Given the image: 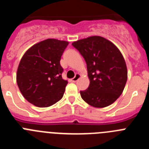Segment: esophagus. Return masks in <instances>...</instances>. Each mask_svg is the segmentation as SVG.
Listing matches in <instances>:
<instances>
[{"label":"esophagus","mask_w":149,"mask_h":149,"mask_svg":"<svg viewBox=\"0 0 149 149\" xmlns=\"http://www.w3.org/2000/svg\"><path fill=\"white\" fill-rule=\"evenodd\" d=\"M81 74H78V73H77L75 74V76H74V77L72 79V81H73V82H76V81H77L79 79L81 78Z\"/></svg>","instance_id":"obj_1"}]
</instances>
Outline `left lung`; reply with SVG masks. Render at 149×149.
Returning <instances> with one entry per match:
<instances>
[{
    "label": "left lung",
    "mask_w": 149,
    "mask_h": 149,
    "mask_svg": "<svg viewBox=\"0 0 149 149\" xmlns=\"http://www.w3.org/2000/svg\"><path fill=\"white\" fill-rule=\"evenodd\" d=\"M86 63L89 86L81 91V98L90 106L103 108L122 95L127 79L125 60L113 43L93 36L72 43Z\"/></svg>",
    "instance_id": "left-lung-1"
}]
</instances>
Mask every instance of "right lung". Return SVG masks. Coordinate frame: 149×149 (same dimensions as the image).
<instances>
[{"label":"right lung","instance_id":"obj_1","mask_svg":"<svg viewBox=\"0 0 149 149\" xmlns=\"http://www.w3.org/2000/svg\"><path fill=\"white\" fill-rule=\"evenodd\" d=\"M68 42L48 39L31 46L18 67L16 81L22 95L38 107H48L63 98L68 81L63 79L60 59Z\"/></svg>","mask_w":149,"mask_h":149}]
</instances>
